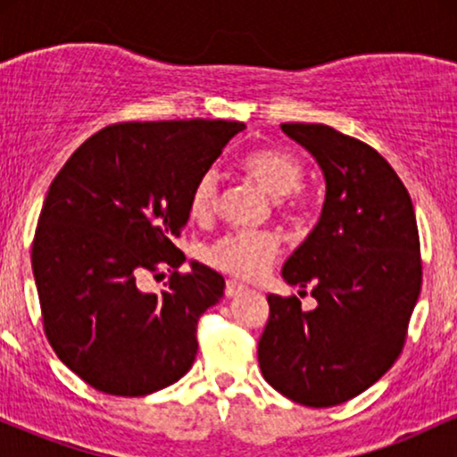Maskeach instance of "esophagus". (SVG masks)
<instances>
[{"instance_id":"34e87169","label":"esophagus","mask_w":457,"mask_h":457,"mask_svg":"<svg viewBox=\"0 0 457 457\" xmlns=\"http://www.w3.org/2000/svg\"><path fill=\"white\" fill-rule=\"evenodd\" d=\"M246 287L243 286V283H238V281H228V286H225V296L228 298H234V296H238L240 292H245Z\"/></svg>"}]
</instances>
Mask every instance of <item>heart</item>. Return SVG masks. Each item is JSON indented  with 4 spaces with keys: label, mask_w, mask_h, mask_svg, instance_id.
Returning a JSON list of instances; mask_svg holds the SVG:
<instances>
[{
    "label": "heart",
    "mask_w": 457,
    "mask_h": 457,
    "mask_svg": "<svg viewBox=\"0 0 457 457\" xmlns=\"http://www.w3.org/2000/svg\"><path fill=\"white\" fill-rule=\"evenodd\" d=\"M240 170L258 185L262 191L272 197H282L283 206L296 208L305 206V195L301 193V182L305 176L301 161L290 152L281 148H258L246 152L240 161ZM217 206V174L206 171L195 180L188 195V214L193 219H208ZM279 251V240L270 232H255V229H240V232L225 234L206 251L208 264L236 279L251 281L260 277L270 266Z\"/></svg>",
    "instance_id": "heart-1"
}]
</instances>
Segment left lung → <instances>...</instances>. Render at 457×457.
Returning a JSON list of instances; mask_svg holds the SVG:
<instances>
[{
    "mask_svg": "<svg viewBox=\"0 0 457 457\" xmlns=\"http://www.w3.org/2000/svg\"><path fill=\"white\" fill-rule=\"evenodd\" d=\"M318 161L327 182L316 228L283 264L318 307L269 295L258 344L266 382L287 400L337 406L378 382L400 356L421 292L412 199L374 148L327 124H281Z\"/></svg>",
    "mask_w": 457,
    "mask_h": 457,
    "instance_id": "8db88e82",
    "label": "left lung"
}]
</instances>
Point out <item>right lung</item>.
I'll return each instance as SVG.
<instances>
[{
	"label": "right lung",
	"mask_w": 457,
	"mask_h": 457,
	"mask_svg": "<svg viewBox=\"0 0 457 457\" xmlns=\"http://www.w3.org/2000/svg\"><path fill=\"white\" fill-rule=\"evenodd\" d=\"M228 120L122 122L72 152L51 182L31 270L51 348L81 380L109 395L139 397L174 385L197 354V320L225 281L191 262L178 272L188 195L228 141ZM161 263L170 286L144 293L137 279Z\"/></svg>",
	"instance_id": "add662e5"
}]
</instances>
